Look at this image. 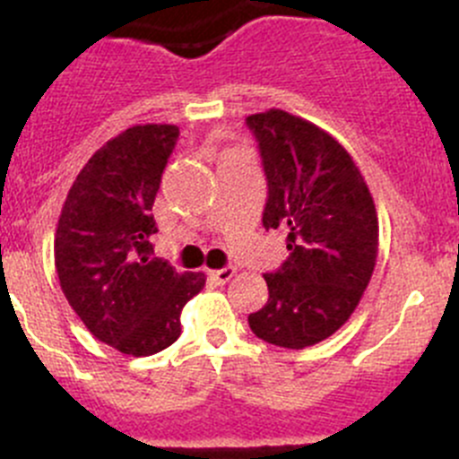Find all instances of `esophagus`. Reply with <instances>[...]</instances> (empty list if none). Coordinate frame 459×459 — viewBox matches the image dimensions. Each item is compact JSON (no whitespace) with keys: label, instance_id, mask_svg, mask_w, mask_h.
<instances>
[{"label":"esophagus","instance_id":"34e87169","mask_svg":"<svg viewBox=\"0 0 459 459\" xmlns=\"http://www.w3.org/2000/svg\"><path fill=\"white\" fill-rule=\"evenodd\" d=\"M233 275H235L233 266H224V268H217V271H208V277H211L215 284H226V281H229Z\"/></svg>","mask_w":459,"mask_h":459}]
</instances>
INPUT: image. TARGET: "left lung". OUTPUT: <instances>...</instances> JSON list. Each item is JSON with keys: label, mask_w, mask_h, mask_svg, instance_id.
<instances>
[{"label": "left lung", "mask_w": 459, "mask_h": 459, "mask_svg": "<svg viewBox=\"0 0 459 459\" xmlns=\"http://www.w3.org/2000/svg\"><path fill=\"white\" fill-rule=\"evenodd\" d=\"M268 197L264 229L286 233L289 257L266 273V307L248 316L259 340L307 349L331 337L362 299L377 259V212L353 157L326 131L271 108L248 115Z\"/></svg>", "instance_id": "8db88e82"}]
</instances>
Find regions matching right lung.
Wrapping results in <instances>:
<instances>
[{"mask_svg": "<svg viewBox=\"0 0 459 459\" xmlns=\"http://www.w3.org/2000/svg\"><path fill=\"white\" fill-rule=\"evenodd\" d=\"M173 124L108 140L80 170L55 233L59 286L88 331L119 353L152 355L182 333L184 304L206 284L152 257V204L178 143Z\"/></svg>", "mask_w": 459, "mask_h": 459, "instance_id": "add662e5", "label": "right lung"}]
</instances>
